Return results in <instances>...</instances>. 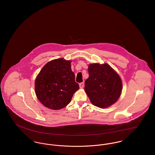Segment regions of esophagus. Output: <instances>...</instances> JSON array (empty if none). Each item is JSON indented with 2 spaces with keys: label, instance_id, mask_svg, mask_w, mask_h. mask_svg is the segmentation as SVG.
<instances>
[{
  "label": "esophagus",
  "instance_id": "obj_1",
  "mask_svg": "<svg viewBox=\"0 0 155 155\" xmlns=\"http://www.w3.org/2000/svg\"><path fill=\"white\" fill-rule=\"evenodd\" d=\"M84 87V82H81L79 84V87L81 88H83Z\"/></svg>",
  "mask_w": 155,
  "mask_h": 155
}]
</instances>
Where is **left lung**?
<instances>
[{
  "label": "left lung",
  "mask_w": 155,
  "mask_h": 155,
  "mask_svg": "<svg viewBox=\"0 0 155 155\" xmlns=\"http://www.w3.org/2000/svg\"><path fill=\"white\" fill-rule=\"evenodd\" d=\"M85 91L91 102L100 108L109 107L119 98L122 81L118 74L107 64H91Z\"/></svg>",
  "instance_id": "8db88e82"
}]
</instances>
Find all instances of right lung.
I'll return each mask as SVG.
<instances>
[{"mask_svg":"<svg viewBox=\"0 0 155 155\" xmlns=\"http://www.w3.org/2000/svg\"><path fill=\"white\" fill-rule=\"evenodd\" d=\"M70 63V61L63 58L52 60L45 65L38 75L35 92L46 107L52 110L65 107L79 88Z\"/></svg>","mask_w":155,"mask_h":155,"instance_id":"add662e5","label":"right lung"}]
</instances>
